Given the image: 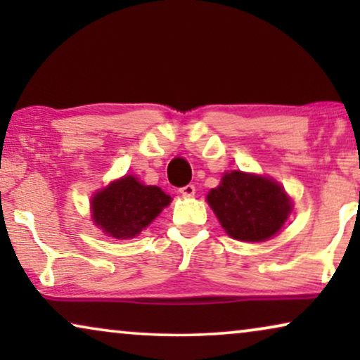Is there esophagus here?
I'll list each match as a JSON object with an SVG mask.
<instances>
[{
	"instance_id": "esophagus-1",
	"label": "esophagus",
	"mask_w": 360,
	"mask_h": 360,
	"mask_svg": "<svg viewBox=\"0 0 360 360\" xmlns=\"http://www.w3.org/2000/svg\"><path fill=\"white\" fill-rule=\"evenodd\" d=\"M179 191H180V193L184 195V196H193L196 188H195V185H185V186H181V188H180Z\"/></svg>"
}]
</instances>
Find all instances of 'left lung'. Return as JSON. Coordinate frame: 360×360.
<instances>
[{"mask_svg": "<svg viewBox=\"0 0 360 360\" xmlns=\"http://www.w3.org/2000/svg\"><path fill=\"white\" fill-rule=\"evenodd\" d=\"M221 226L239 240H265L287 221L292 203L282 186L265 176L228 172L206 196Z\"/></svg>", "mask_w": 360, "mask_h": 360, "instance_id": "obj_1", "label": "left lung"}]
</instances>
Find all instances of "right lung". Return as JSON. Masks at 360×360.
Instances as JSON below:
<instances>
[{"instance_id":"add662e5","label":"right lung","mask_w":360,"mask_h":360,"mask_svg":"<svg viewBox=\"0 0 360 360\" xmlns=\"http://www.w3.org/2000/svg\"><path fill=\"white\" fill-rule=\"evenodd\" d=\"M159 186L142 185L132 175L112 181L93 196V219L116 239L134 238L170 203Z\"/></svg>"}]
</instances>
